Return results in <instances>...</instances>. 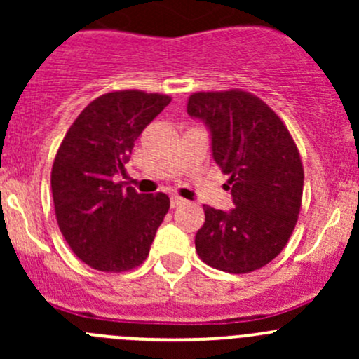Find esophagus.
<instances>
[{
  "instance_id": "1",
  "label": "esophagus",
  "mask_w": 359,
  "mask_h": 359,
  "mask_svg": "<svg viewBox=\"0 0 359 359\" xmlns=\"http://www.w3.org/2000/svg\"><path fill=\"white\" fill-rule=\"evenodd\" d=\"M184 203H186V200H182V198L177 196V194H172V198H170V205H172V208L184 205Z\"/></svg>"
}]
</instances>
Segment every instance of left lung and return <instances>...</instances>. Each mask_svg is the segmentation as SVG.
Listing matches in <instances>:
<instances>
[{"mask_svg":"<svg viewBox=\"0 0 359 359\" xmlns=\"http://www.w3.org/2000/svg\"><path fill=\"white\" fill-rule=\"evenodd\" d=\"M187 114L208 128L234 203L229 212L203 206L198 255L226 273L260 269L288 243L302 205L304 168L290 132L267 104L241 90L193 93Z\"/></svg>","mask_w":359,"mask_h":359,"instance_id":"left-lung-1","label":"left lung"}]
</instances>
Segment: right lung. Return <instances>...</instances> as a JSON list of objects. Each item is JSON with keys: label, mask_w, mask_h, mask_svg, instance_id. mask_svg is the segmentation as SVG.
<instances>
[{"label": "right lung", "mask_w": 359, "mask_h": 359, "mask_svg": "<svg viewBox=\"0 0 359 359\" xmlns=\"http://www.w3.org/2000/svg\"><path fill=\"white\" fill-rule=\"evenodd\" d=\"M168 95L111 92L90 102L67 130L52 168L57 222L76 257L104 273L140 266L170 208L165 193L123 189L137 137L170 104Z\"/></svg>", "instance_id": "add662e5"}]
</instances>
